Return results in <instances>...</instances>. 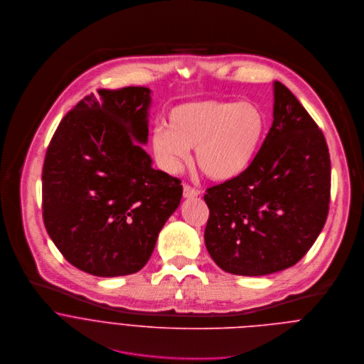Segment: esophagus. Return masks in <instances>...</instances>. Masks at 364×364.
<instances>
[{
  "label": "esophagus",
  "mask_w": 364,
  "mask_h": 364,
  "mask_svg": "<svg viewBox=\"0 0 364 364\" xmlns=\"http://www.w3.org/2000/svg\"><path fill=\"white\" fill-rule=\"evenodd\" d=\"M199 193H200V192H199L196 188H193V186H191V185H188V183L183 185V196H185V198H196Z\"/></svg>",
  "instance_id": "1"
}]
</instances>
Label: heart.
Wrapping results in <instances>:
<instances>
[{
	"label": "heart",
	"instance_id": "heart-1",
	"mask_svg": "<svg viewBox=\"0 0 364 364\" xmlns=\"http://www.w3.org/2000/svg\"><path fill=\"white\" fill-rule=\"evenodd\" d=\"M267 132L262 110L252 103L205 100L178 106L152 134L164 166L179 172L195 148L199 169L215 181H232L255 159Z\"/></svg>",
	"mask_w": 364,
	"mask_h": 364
}]
</instances>
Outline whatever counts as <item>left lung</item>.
<instances>
[{"label":"left lung","mask_w":364,"mask_h":364,"mask_svg":"<svg viewBox=\"0 0 364 364\" xmlns=\"http://www.w3.org/2000/svg\"><path fill=\"white\" fill-rule=\"evenodd\" d=\"M274 122L250 168L206 189V248L236 275H267L296 264L322 232L331 200L323 132L282 83Z\"/></svg>","instance_id":"left-lung-1"}]
</instances>
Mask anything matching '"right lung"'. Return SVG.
<instances>
[{"label":"right lung","instance_id":"add662e5","mask_svg":"<svg viewBox=\"0 0 364 364\" xmlns=\"http://www.w3.org/2000/svg\"><path fill=\"white\" fill-rule=\"evenodd\" d=\"M58 125L42 169V216L52 242L97 277L139 271L182 198L181 179L151 166L149 89H99Z\"/></svg>","mask_w":364,"mask_h":364}]
</instances>
